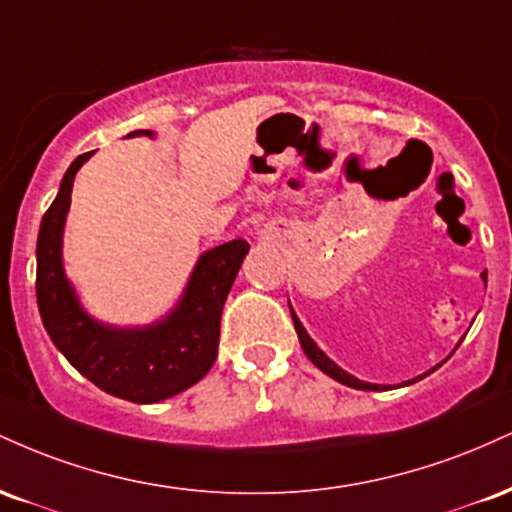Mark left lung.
I'll use <instances>...</instances> for the list:
<instances>
[{
	"label": "left lung",
	"instance_id": "1",
	"mask_svg": "<svg viewBox=\"0 0 512 512\" xmlns=\"http://www.w3.org/2000/svg\"><path fill=\"white\" fill-rule=\"evenodd\" d=\"M481 276H484V281H486V274H481ZM289 308H291V303H289ZM291 317H293V327H296V334H298V339H301V346H303L305 356H308L310 361H313L315 366L322 370V373H325V375H330V378L337 380V383H342V385H349V387H354V390H370V392H380V390H387V387H390V385H378V383H363V380H358V378H354V375H351V373H346L344 368H339L337 363H334L332 358L327 356L325 351H322L320 346H317V344L313 342V337H310V334L305 332L303 322L298 320V315L293 313V308H291ZM455 349H457V346H455ZM436 368H440V363H438ZM436 368H431V370H428V373H433V370H436ZM428 373L419 375V378H411V380H407V383H402V385H411V383H416V380L426 378Z\"/></svg>",
	"mask_w": 512,
	"mask_h": 512
}]
</instances>
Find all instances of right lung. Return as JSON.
Instances as JSON below:
<instances>
[{
    "label": "right lung",
    "mask_w": 512,
    "mask_h": 512,
    "mask_svg": "<svg viewBox=\"0 0 512 512\" xmlns=\"http://www.w3.org/2000/svg\"><path fill=\"white\" fill-rule=\"evenodd\" d=\"M127 137H156L137 129ZM93 151L67 168L55 202L40 221L35 296L52 344L72 366L108 395L127 402L154 404L180 395L214 366L221 313L250 245L243 238L216 245L199 255L180 301L161 320L139 327H117L86 313L62 262V238L72 187Z\"/></svg>",
    "instance_id": "1"
}]
</instances>
